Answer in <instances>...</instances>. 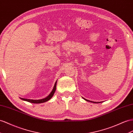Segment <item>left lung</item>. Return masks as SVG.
I'll list each match as a JSON object with an SVG mask.
<instances>
[{
  "label": "left lung",
  "mask_w": 133,
  "mask_h": 133,
  "mask_svg": "<svg viewBox=\"0 0 133 133\" xmlns=\"http://www.w3.org/2000/svg\"><path fill=\"white\" fill-rule=\"evenodd\" d=\"M83 99H84L85 100V101H88V102H93V103H101V102H93V101H89V100H87V99H85V98H83Z\"/></svg>",
  "instance_id": "left-lung-1"
}]
</instances>
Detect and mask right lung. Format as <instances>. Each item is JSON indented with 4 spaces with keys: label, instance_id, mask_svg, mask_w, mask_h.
I'll list each match as a JSON object with an SVG mask.
<instances>
[{
    "label": "right lung",
    "instance_id": "right-lung-1",
    "mask_svg": "<svg viewBox=\"0 0 133 133\" xmlns=\"http://www.w3.org/2000/svg\"><path fill=\"white\" fill-rule=\"evenodd\" d=\"M56 85H57V81L56 82L55 84H54V86L52 91H51V93L49 94V95L48 97H46L45 98H43V99H37V100H34V99H25V98H22L20 97L19 98L21 99L23 101H25L27 102H30V103H44V102H45L48 101H49L50 99L53 96V95L54 94V92H55L56 89Z\"/></svg>",
    "mask_w": 133,
    "mask_h": 133
}]
</instances>
